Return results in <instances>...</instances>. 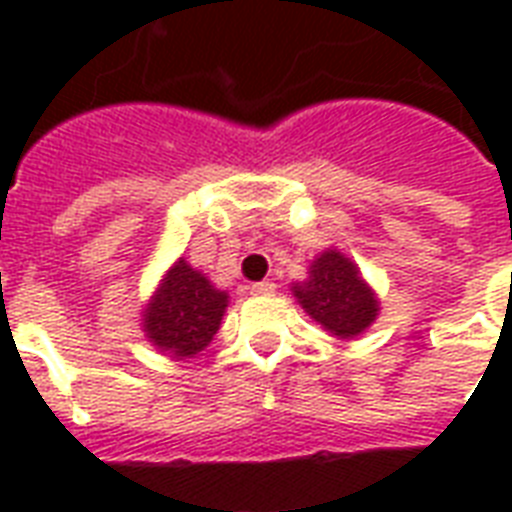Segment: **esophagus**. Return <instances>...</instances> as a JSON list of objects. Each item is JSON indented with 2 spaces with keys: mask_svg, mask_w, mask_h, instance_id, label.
Wrapping results in <instances>:
<instances>
[{
  "mask_svg": "<svg viewBox=\"0 0 512 512\" xmlns=\"http://www.w3.org/2000/svg\"><path fill=\"white\" fill-rule=\"evenodd\" d=\"M249 292H252V295H273V292H276V284H273V281H257V284L249 287Z\"/></svg>",
  "mask_w": 512,
  "mask_h": 512,
  "instance_id": "esophagus-1",
  "label": "esophagus"
}]
</instances>
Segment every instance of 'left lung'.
<instances>
[{"label": "left lung", "instance_id": "left-lung-1", "mask_svg": "<svg viewBox=\"0 0 512 512\" xmlns=\"http://www.w3.org/2000/svg\"><path fill=\"white\" fill-rule=\"evenodd\" d=\"M305 313L335 337H358L377 319L380 303L358 265L337 249L321 252L311 263L308 279L292 287Z\"/></svg>", "mask_w": 512, "mask_h": 512}]
</instances>
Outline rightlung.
Returning a JSON list of instances; mask_svg holds the SVG:
<instances>
[{"mask_svg": "<svg viewBox=\"0 0 512 512\" xmlns=\"http://www.w3.org/2000/svg\"><path fill=\"white\" fill-rule=\"evenodd\" d=\"M225 308L223 289L180 257L143 311V332L172 358H193L217 335Z\"/></svg>", "mask_w": 512, "mask_h": 512, "instance_id": "1", "label": "right lung"}]
</instances>
